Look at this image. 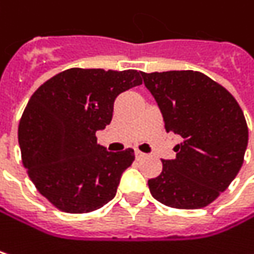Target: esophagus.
Listing matches in <instances>:
<instances>
[{
  "label": "esophagus",
  "instance_id": "34e87169",
  "mask_svg": "<svg viewBox=\"0 0 254 254\" xmlns=\"http://www.w3.org/2000/svg\"><path fill=\"white\" fill-rule=\"evenodd\" d=\"M144 156H146V154L141 153L140 150H136V157H137V159H141V157H144Z\"/></svg>",
  "mask_w": 254,
  "mask_h": 254
}]
</instances>
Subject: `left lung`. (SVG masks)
Instances as JSON below:
<instances>
[{
	"label": "left lung",
	"mask_w": 254,
	"mask_h": 254,
	"mask_svg": "<svg viewBox=\"0 0 254 254\" xmlns=\"http://www.w3.org/2000/svg\"><path fill=\"white\" fill-rule=\"evenodd\" d=\"M157 102L166 131L181 136L176 157L162 160L149 190L159 202L204 208L240 171L249 141L245 114L224 86L196 70L140 72Z\"/></svg>",
	"instance_id": "left-lung-1"
}]
</instances>
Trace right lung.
Returning a JSON list of instances; mask_svg holds the SVG:
<instances>
[{
    "label": "right lung",
    "mask_w": 254,
    "mask_h": 254,
    "mask_svg": "<svg viewBox=\"0 0 254 254\" xmlns=\"http://www.w3.org/2000/svg\"><path fill=\"white\" fill-rule=\"evenodd\" d=\"M137 85L141 78L134 69L72 67L40 85L28 100L18 124L23 165L58 209L91 212L116 196L134 152H107L95 133L111 123L118 95Z\"/></svg>",
    "instance_id": "1"
}]
</instances>
